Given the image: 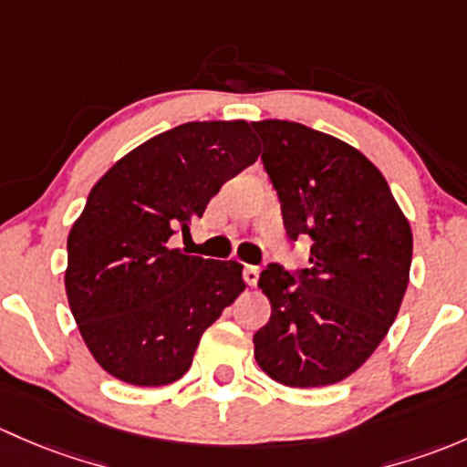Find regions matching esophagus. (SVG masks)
<instances>
[{"label":"esophagus","mask_w":467,"mask_h":467,"mask_svg":"<svg viewBox=\"0 0 467 467\" xmlns=\"http://www.w3.org/2000/svg\"><path fill=\"white\" fill-rule=\"evenodd\" d=\"M243 276H244V283H247L249 287H254L258 283V276H261V269H258L256 265H247L244 267Z\"/></svg>","instance_id":"esophagus-1"}]
</instances>
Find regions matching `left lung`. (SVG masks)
Segmentation results:
<instances>
[{
  "mask_svg": "<svg viewBox=\"0 0 467 467\" xmlns=\"http://www.w3.org/2000/svg\"><path fill=\"white\" fill-rule=\"evenodd\" d=\"M252 126L287 234L312 238L301 285L278 265L261 272L272 317L254 335V358L285 387H328L371 358L398 317L410 283V220L376 163L350 143L295 121Z\"/></svg>",
  "mask_w": 467,
  "mask_h": 467,
  "instance_id": "obj_1",
  "label": "left lung"
}]
</instances>
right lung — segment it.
I'll list each match as a JSON object with an SVG mask.
<instances>
[{
	"mask_svg": "<svg viewBox=\"0 0 467 467\" xmlns=\"http://www.w3.org/2000/svg\"><path fill=\"white\" fill-rule=\"evenodd\" d=\"M261 155L247 121H191L148 139L89 191L67 238L71 315L103 371L163 387L193 364L202 333L244 290L238 261L171 247L227 180Z\"/></svg>",
	"mask_w": 467,
	"mask_h": 467,
	"instance_id": "obj_1",
	"label": "right lung"
}]
</instances>
